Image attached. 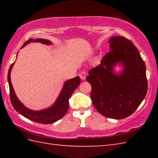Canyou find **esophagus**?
<instances>
[{"mask_svg": "<svg viewBox=\"0 0 158 158\" xmlns=\"http://www.w3.org/2000/svg\"><path fill=\"white\" fill-rule=\"evenodd\" d=\"M79 77L81 79V80H85V78H86V74H85V72H81V73L79 74Z\"/></svg>", "mask_w": 158, "mask_h": 158, "instance_id": "34e87169", "label": "esophagus"}]
</instances>
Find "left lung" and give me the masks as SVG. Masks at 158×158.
I'll list each match as a JSON object with an SVG mask.
<instances>
[{"mask_svg":"<svg viewBox=\"0 0 158 158\" xmlns=\"http://www.w3.org/2000/svg\"><path fill=\"white\" fill-rule=\"evenodd\" d=\"M109 43L110 52L100 65L90 69L86 80L91 85L90 98L99 113L106 118L123 119L137 110L146 97V65L132 41L114 36ZM117 64L124 67L118 74L113 72Z\"/></svg>","mask_w":158,"mask_h":158,"instance_id":"left-lung-1","label":"left lung"}]
</instances>
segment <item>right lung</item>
<instances>
[{"label":"right lung","instance_id":"right-lung-1","mask_svg":"<svg viewBox=\"0 0 158 158\" xmlns=\"http://www.w3.org/2000/svg\"><path fill=\"white\" fill-rule=\"evenodd\" d=\"M30 42H41V43L44 44H52V42L48 40L41 38L37 40L29 39L28 41L25 42L22 47L27 44L30 43ZM15 63H13L10 67L8 74H7V79H8L10 87V101H11L12 105L15 110L19 112L21 115H22L23 116L26 118L42 124L53 123L56 122L58 120L62 118L68 110L69 99L70 98L72 94L80 84L81 79L79 78V77H76L75 78L69 79L65 82L60 95H58L56 101L55 102V103L52 106L43 109V110L33 111L26 107L19 100L15 93L11 82V79H10V73H11L12 67L14 65Z\"/></svg>","mask_w":158,"mask_h":158}]
</instances>
